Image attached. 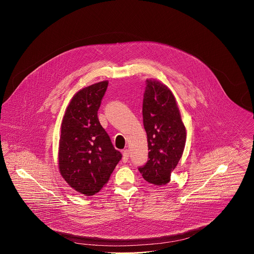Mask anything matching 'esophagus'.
I'll return each mask as SVG.
<instances>
[{"label": "esophagus", "instance_id": "obj_1", "mask_svg": "<svg viewBox=\"0 0 254 254\" xmlns=\"http://www.w3.org/2000/svg\"><path fill=\"white\" fill-rule=\"evenodd\" d=\"M129 155H130L129 150H128V149H124V150H123V157H122V161L126 163V162L128 161V159H129Z\"/></svg>", "mask_w": 254, "mask_h": 254}]
</instances>
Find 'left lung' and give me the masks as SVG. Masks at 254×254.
I'll return each mask as SVG.
<instances>
[{"label":"left lung","mask_w":254,"mask_h":254,"mask_svg":"<svg viewBox=\"0 0 254 254\" xmlns=\"http://www.w3.org/2000/svg\"><path fill=\"white\" fill-rule=\"evenodd\" d=\"M143 122L148 160L138 169L145 181L156 186L170 181L186 144V128L172 92L157 80L145 81Z\"/></svg>","instance_id":"obj_1"}]
</instances>
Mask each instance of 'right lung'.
<instances>
[{
  "instance_id": "1",
  "label": "right lung",
  "mask_w": 254,
  "mask_h": 254,
  "mask_svg": "<svg viewBox=\"0 0 254 254\" xmlns=\"http://www.w3.org/2000/svg\"><path fill=\"white\" fill-rule=\"evenodd\" d=\"M108 86L103 81L76 93L62 123L60 171L71 188L85 195L100 191L122 158L98 118Z\"/></svg>"
}]
</instances>
